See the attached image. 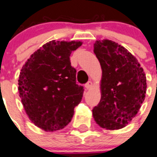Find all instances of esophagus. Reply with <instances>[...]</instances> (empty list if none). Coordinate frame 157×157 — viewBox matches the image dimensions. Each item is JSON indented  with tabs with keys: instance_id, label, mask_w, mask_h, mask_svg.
<instances>
[{
	"instance_id": "1",
	"label": "esophagus",
	"mask_w": 157,
	"mask_h": 157,
	"mask_svg": "<svg viewBox=\"0 0 157 157\" xmlns=\"http://www.w3.org/2000/svg\"><path fill=\"white\" fill-rule=\"evenodd\" d=\"M85 88H86V90H90V89H92V87H93V83L91 82V81H89V82H87L86 84H85Z\"/></svg>"
}]
</instances>
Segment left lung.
Returning <instances> with one entry per match:
<instances>
[{
  "label": "left lung",
  "mask_w": 157,
  "mask_h": 157,
  "mask_svg": "<svg viewBox=\"0 0 157 157\" xmlns=\"http://www.w3.org/2000/svg\"><path fill=\"white\" fill-rule=\"evenodd\" d=\"M94 48L102 75L101 100L93 116L102 128L122 129L136 117L144 101L146 75L137 59L118 43L97 40Z\"/></svg>",
  "instance_id": "1"
}]
</instances>
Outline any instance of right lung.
<instances>
[{
  "label": "right lung",
  "instance_id": "1",
  "mask_svg": "<svg viewBox=\"0 0 157 157\" xmlns=\"http://www.w3.org/2000/svg\"><path fill=\"white\" fill-rule=\"evenodd\" d=\"M81 41L52 40L34 52L21 67L18 93L30 120L45 132L63 129L81 102L83 86L76 83L70 55Z\"/></svg>",
  "mask_w": 157,
  "mask_h": 157
}]
</instances>
